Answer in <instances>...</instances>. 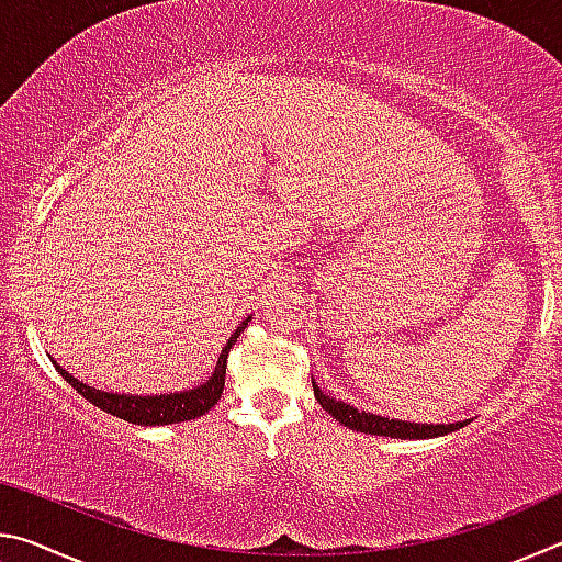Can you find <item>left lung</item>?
Masks as SVG:
<instances>
[{"label": "left lung", "mask_w": 562, "mask_h": 562, "mask_svg": "<svg viewBox=\"0 0 562 562\" xmlns=\"http://www.w3.org/2000/svg\"><path fill=\"white\" fill-rule=\"evenodd\" d=\"M315 386V398L319 406L325 408L327 414L337 418L339 424H345L351 431L372 434V436H392V439H436V436H446L451 431L463 429L469 422H456V424H414V422H398V418H386L379 414L359 412V408L349 406L345 402H337L335 396H327L317 382Z\"/></svg>", "instance_id": "left-lung-1"}]
</instances>
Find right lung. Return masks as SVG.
Wrapping results in <instances>:
<instances>
[{
    "label": "right lung",
    "instance_id": "add662e5",
    "mask_svg": "<svg viewBox=\"0 0 562 562\" xmlns=\"http://www.w3.org/2000/svg\"><path fill=\"white\" fill-rule=\"evenodd\" d=\"M250 317L243 319V325L237 327L231 339L225 341L221 357L215 361L213 374L205 379L203 384L193 389H183V392H168V394H121V392H103V389H93L89 384L79 382V379L71 376L64 367L54 361V367L59 369V374L69 382L76 392L83 398H89L93 406H99L101 412L113 414L123 418V422L138 424V426H166V424H178V422H190V418L203 416L205 412L217 404V398L223 394L225 386V367H227V355H231L233 345L240 337V331L247 327Z\"/></svg>",
    "mask_w": 562,
    "mask_h": 562
}]
</instances>
